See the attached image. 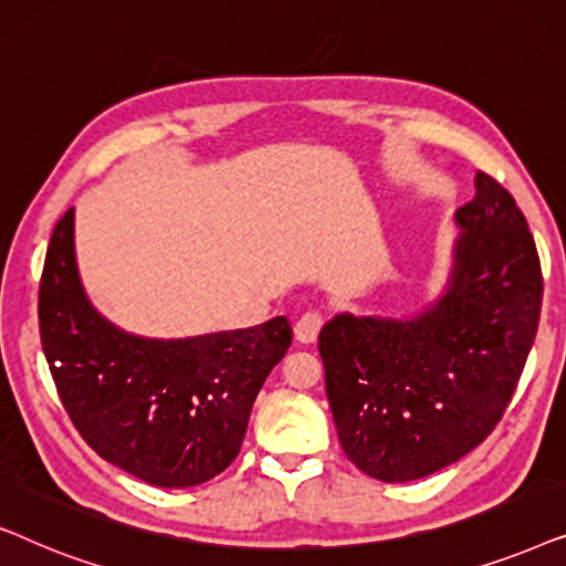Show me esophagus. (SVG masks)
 <instances>
[{
	"mask_svg": "<svg viewBox=\"0 0 566 566\" xmlns=\"http://www.w3.org/2000/svg\"><path fill=\"white\" fill-rule=\"evenodd\" d=\"M324 324V314L322 312H306L298 316L296 327H293V332H296V339L298 343H314L316 335H319Z\"/></svg>",
	"mask_w": 566,
	"mask_h": 566,
	"instance_id": "34e87169",
	"label": "esophagus"
}]
</instances>
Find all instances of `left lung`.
<instances>
[{"mask_svg": "<svg viewBox=\"0 0 566 566\" xmlns=\"http://www.w3.org/2000/svg\"><path fill=\"white\" fill-rule=\"evenodd\" d=\"M474 182L436 304L409 319L337 314L319 332L339 446L381 482H412L474 451L536 339L544 275L528 221L494 177Z\"/></svg>", "mask_w": 566, "mask_h": 566, "instance_id": "left-lung-1", "label": "left lung"}]
</instances>
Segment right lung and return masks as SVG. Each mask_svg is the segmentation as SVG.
Segmentation results:
<instances>
[{
	"mask_svg": "<svg viewBox=\"0 0 566 566\" xmlns=\"http://www.w3.org/2000/svg\"><path fill=\"white\" fill-rule=\"evenodd\" d=\"M38 324L61 405L87 446L167 490L203 484L237 459L258 391L293 337L285 316L185 339L118 329L82 289L74 208L51 234Z\"/></svg>",
	"mask_w": 566,
	"mask_h": 566,
	"instance_id": "obj_1",
	"label": "right lung"
}]
</instances>
